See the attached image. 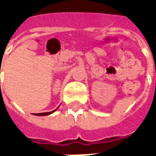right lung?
<instances>
[{
	"label": "right lung",
	"mask_w": 156,
	"mask_h": 156,
	"mask_svg": "<svg viewBox=\"0 0 156 156\" xmlns=\"http://www.w3.org/2000/svg\"><path fill=\"white\" fill-rule=\"evenodd\" d=\"M55 110H57V109H55ZM55 110H53V111H51V112H48V113H41V114H37V115H39V116H43V115H50V114H51V113H53V112H54Z\"/></svg>",
	"instance_id": "right-lung-1"
}]
</instances>
